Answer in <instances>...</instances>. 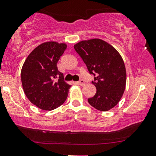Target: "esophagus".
<instances>
[{
  "label": "esophagus",
  "mask_w": 156,
  "mask_h": 156,
  "mask_svg": "<svg viewBox=\"0 0 156 156\" xmlns=\"http://www.w3.org/2000/svg\"><path fill=\"white\" fill-rule=\"evenodd\" d=\"M77 84H78V85H79L83 86V85H85V81L83 80H82V79H80V80H79L78 82H77Z\"/></svg>",
  "instance_id": "1"
}]
</instances>
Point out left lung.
Here are the masks:
<instances>
[{
  "mask_svg": "<svg viewBox=\"0 0 156 156\" xmlns=\"http://www.w3.org/2000/svg\"><path fill=\"white\" fill-rule=\"evenodd\" d=\"M74 49L94 76L92 84L97 92L88 102L101 111H107L117 105L126 85V69L121 56L115 49L99 38L83 41Z\"/></svg>",
  "mask_w": 156,
  "mask_h": 156,
  "instance_id": "8db88e82",
  "label": "left lung"
}]
</instances>
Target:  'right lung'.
Listing matches in <instances>:
<instances>
[{
	"label": "right lung",
	"mask_w": 156,
	"mask_h": 156,
	"mask_svg": "<svg viewBox=\"0 0 156 156\" xmlns=\"http://www.w3.org/2000/svg\"><path fill=\"white\" fill-rule=\"evenodd\" d=\"M66 47V44L54 41L43 43L30 53L23 64L21 80L24 92L32 104L43 110L59 107L68 96L71 85L64 80L57 66Z\"/></svg>",
	"instance_id": "obj_1"
}]
</instances>
